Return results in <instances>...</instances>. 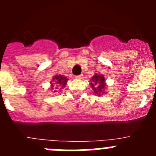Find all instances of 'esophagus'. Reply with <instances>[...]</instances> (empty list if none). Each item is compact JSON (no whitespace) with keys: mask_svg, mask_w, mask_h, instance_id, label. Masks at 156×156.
Instances as JSON below:
<instances>
[{"mask_svg":"<svg viewBox=\"0 0 156 156\" xmlns=\"http://www.w3.org/2000/svg\"><path fill=\"white\" fill-rule=\"evenodd\" d=\"M82 77H83V75H82V74H80V75H77V76H76L75 78H76V79H81V78H82Z\"/></svg>","mask_w":156,"mask_h":156,"instance_id":"esophagus-1","label":"esophagus"}]
</instances>
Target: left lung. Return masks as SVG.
Here are the masks:
<instances>
[{
  "label": "left lung",
  "mask_w": 156,
  "mask_h": 156,
  "mask_svg": "<svg viewBox=\"0 0 156 156\" xmlns=\"http://www.w3.org/2000/svg\"><path fill=\"white\" fill-rule=\"evenodd\" d=\"M90 80V87H92L94 93L97 95L104 94V90L105 89V79L104 76L99 73H95L94 76L91 77Z\"/></svg>",
  "instance_id": "8db88e82"
}]
</instances>
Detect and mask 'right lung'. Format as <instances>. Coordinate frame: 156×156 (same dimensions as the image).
<instances>
[{"instance_id": "right-lung-1", "label": "right lung", "mask_w": 156, "mask_h": 156, "mask_svg": "<svg viewBox=\"0 0 156 156\" xmlns=\"http://www.w3.org/2000/svg\"><path fill=\"white\" fill-rule=\"evenodd\" d=\"M52 82L54 83H51V90H54V92H57L58 90L62 89V87H65L66 85V83L68 81L67 77L64 76L62 75H55L52 79ZM56 85V88H53V84Z\"/></svg>"}]
</instances>
